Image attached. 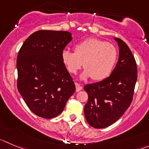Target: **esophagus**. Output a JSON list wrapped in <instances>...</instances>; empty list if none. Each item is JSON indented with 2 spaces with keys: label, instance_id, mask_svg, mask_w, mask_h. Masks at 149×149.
Listing matches in <instances>:
<instances>
[{
  "label": "esophagus",
  "instance_id": "1",
  "mask_svg": "<svg viewBox=\"0 0 149 149\" xmlns=\"http://www.w3.org/2000/svg\"><path fill=\"white\" fill-rule=\"evenodd\" d=\"M75 86H76V91H77V92H79L80 91L82 90L81 85H80L79 83H75Z\"/></svg>",
  "mask_w": 149,
  "mask_h": 149
}]
</instances>
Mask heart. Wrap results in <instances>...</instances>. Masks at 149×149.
Segmentation results:
<instances>
[{"mask_svg":"<svg viewBox=\"0 0 149 149\" xmlns=\"http://www.w3.org/2000/svg\"><path fill=\"white\" fill-rule=\"evenodd\" d=\"M62 61L71 74H76L81 67L85 70L81 80L93 78L102 80L113 72L118 58V51L113 45L97 39H88L77 44L74 52L63 50Z\"/></svg>","mask_w":149,"mask_h":149,"instance_id":"obj_1","label":"heart"}]
</instances>
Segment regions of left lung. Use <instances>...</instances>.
Returning <instances> with one entry per match:
<instances>
[{
    "mask_svg": "<svg viewBox=\"0 0 149 149\" xmlns=\"http://www.w3.org/2000/svg\"><path fill=\"white\" fill-rule=\"evenodd\" d=\"M114 39L118 43L119 56L110 75L84 86L88 96L85 117L97 129L109 127L122 116L131 104L137 79V65L131 50L124 41Z\"/></svg>",
    "mask_w": 149,
    "mask_h": 149,
    "instance_id": "1",
    "label": "left lung"
}]
</instances>
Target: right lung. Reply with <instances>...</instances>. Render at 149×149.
Returning a JSON list of instances; mask_svg holds the SVG:
<instances>
[{
  "instance_id": "right-lung-1",
  "label": "right lung",
  "mask_w": 149,
  "mask_h": 149,
  "mask_svg": "<svg viewBox=\"0 0 149 149\" xmlns=\"http://www.w3.org/2000/svg\"><path fill=\"white\" fill-rule=\"evenodd\" d=\"M72 39L68 31H38L24 42L18 52V91L30 110L39 117L58 116L75 91L61 57Z\"/></svg>"
}]
</instances>
